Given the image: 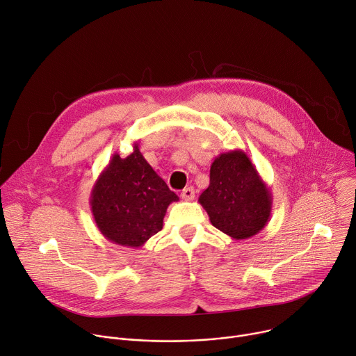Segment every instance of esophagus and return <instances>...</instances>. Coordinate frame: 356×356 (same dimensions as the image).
Instances as JSON below:
<instances>
[{
	"label": "esophagus",
	"instance_id": "obj_1",
	"mask_svg": "<svg viewBox=\"0 0 356 356\" xmlns=\"http://www.w3.org/2000/svg\"><path fill=\"white\" fill-rule=\"evenodd\" d=\"M180 196H181V199L186 200V202L193 200V199H195V188H193V187H186V188H183Z\"/></svg>",
	"mask_w": 356,
	"mask_h": 356
}]
</instances>
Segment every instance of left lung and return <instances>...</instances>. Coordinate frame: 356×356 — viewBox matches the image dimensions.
Here are the masks:
<instances>
[{
    "label": "left lung",
    "mask_w": 356,
    "mask_h": 356,
    "mask_svg": "<svg viewBox=\"0 0 356 356\" xmlns=\"http://www.w3.org/2000/svg\"><path fill=\"white\" fill-rule=\"evenodd\" d=\"M199 203L216 229L234 240H245L270 221L273 195L247 153L230 150L214 159L210 184Z\"/></svg>",
    "instance_id": "left-lung-1"
}]
</instances>
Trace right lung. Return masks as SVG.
Here are the masks:
<instances>
[{"label":"right lung","mask_w":356,"mask_h":356,"mask_svg":"<svg viewBox=\"0 0 356 356\" xmlns=\"http://www.w3.org/2000/svg\"><path fill=\"white\" fill-rule=\"evenodd\" d=\"M172 191L134 143L127 157L115 153L90 193V210L104 237L118 245L140 247L163 229Z\"/></svg>","instance_id":"obj_1"}]
</instances>
